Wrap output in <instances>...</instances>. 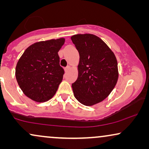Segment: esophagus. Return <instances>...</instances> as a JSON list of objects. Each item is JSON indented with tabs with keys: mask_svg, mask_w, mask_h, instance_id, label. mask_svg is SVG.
<instances>
[{
	"mask_svg": "<svg viewBox=\"0 0 149 149\" xmlns=\"http://www.w3.org/2000/svg\"><path fill=\"white\" fill-rule=\"evenodd\" d=\"M70 66H67V67H66V68H64V70H65V72H68V71L69 70H70Z\"/></svg>",
	"mask_w": 149,
	"mask_h": 149,
	"instance_id": "obj_1",
	"label": "esophagus"
}]
</instances>
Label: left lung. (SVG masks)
Instances as JSON below:
<instances>
[{
	"label": "left lung",
	"mask_w": 149,
	"mask_h": 149,
	"mask_svg": "<svg viewBox=\"0 0 149 149\" xmlns=\"http://www.w3.org/2000/svg\"><path fill=\"white\" fill-rule=\"evenodd\" d=\"M71 40L80 56L78 78L72 84L74 95L83 105L96 104L107 98L117 84V59L109 46L94 34H75Z\"/></svg>",
	"instance_id": "8db88e82"
}]
</instances>
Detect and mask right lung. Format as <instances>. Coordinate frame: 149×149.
Segmentation results:
<instances>
[{"instance_id": "obj_1", "label": "right lung", "mask_w": 149, "mask_h": 149, "mask_svg": "<svg viewBox=\"0 0 149 149\" xmlns=\"http://www.w3.org/2000/svg\"><path fill=\"white\" fill-rule=\"evenodd\" d=\"M65 38L39 41L25 50L16 65L15 77L26 96L37 102L48 101L56 93L64 70L58 52Z\"/></svg>"}]
</instances>
